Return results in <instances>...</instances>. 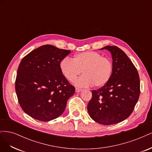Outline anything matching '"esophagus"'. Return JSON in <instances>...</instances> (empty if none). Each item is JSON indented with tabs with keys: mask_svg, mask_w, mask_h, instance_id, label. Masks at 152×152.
Segmentation results:
<instances>
[{
	"mask_svg": "<svg viewBox=\"0 0 152 152\" xmlns=\"http://www.w3.org/2000/svg\"><path fill=\"white\" fill-rule=\"evenodd\" d=\"M82 89H79V88H75V91L77 92V93H79V92H80L82 91Z\"/></svg>",
	"mask_w": 152,
	"mask_h": 152,
	"instance_id": "34e87169",
	"label": "esophagus"
}]
</instances>
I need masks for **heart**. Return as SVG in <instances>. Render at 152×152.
<instances>
[{
	"label": "heart",
	"instance_id": "1",
	"mask_svg": "<svg viewBox=\"0 0 152 152\" xmlns=\"http://www.w3.org/2000/svg\"><path fill=\"white\" fill-rule=\"evenodd\" d=\"M60 69L63 75L73 81L83 71L84 75L75 80L79 87H96L107 84L112 75L113 66L111 59L103 57L94 51H86L76 54L73 59L63 58L60 62Z\"/></svg>",
	"mask_w": 152,
	"mask_h": 152
}]
</instances>
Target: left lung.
I'll list each match as a JSON object with an SVG mask.
<instances>
[{"instance_id": "obj_1", "label": "left lung", "mask_w": 152, "mask_h": 152, "mask_svg": "<svg viewBox=\"0 0 152 152\" xmlns=\"http://www.w3.org/2000/svg\"><path fill=\"white\" fill-rule=\"evenodd\" d=\"M112 54L113 70L108 83L91 91L87 111L92 119L103 125H112L130 116L140 97V82L134 64L122 50L107 45Z\"/></svg>"}]
</instances>
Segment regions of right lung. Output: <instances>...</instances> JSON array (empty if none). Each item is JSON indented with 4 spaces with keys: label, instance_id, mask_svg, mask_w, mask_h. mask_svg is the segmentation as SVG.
Here are the masks:
<instances>
[{
    "label": "right lung",
    "instance_id": "add662e5",
    "mask_svg": "<svg viewBox=\"0 0 152 152\" xmlns=\"http://www.w3.org/2000/svg\"><path fill=\"white\" fill-rule=\"evenodd\" d=\"M70 50L44 45L22 59L17 71L16 93L21 108L37 120L52 121L65 111L75 87L63 75L60 62Z\"/></svg>",
    "mask_w": 152,
    "mask_h": 152
}]
</instances>
